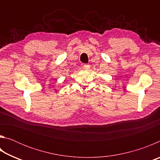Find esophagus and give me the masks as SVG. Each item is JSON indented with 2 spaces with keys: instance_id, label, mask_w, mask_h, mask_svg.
Listing matches in <instances>:
<instances>
[{
  "instance_id": "1",
  "label": "esophagus",
  "mask_w": 160,
  "mask_h": 160,
  "mask_svg": "<svg viewBox=\"0 0 160 160\" xmlns=\"http://www.w3.org/2000/svg\"><path fill=\"white\" fill-rule=\"evenodd\" d=\"M83 67H84V68H85V69L88 70V69H90V66L89 64H88V63H85V64L83 65Z\"/></svg>"
}]
</instances>
